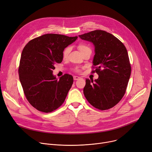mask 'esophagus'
Listing matches in <instances>:
<instances>
[{
    "mask_svg": "<svg viewBox=\"0 0 152 152\" xmlns=\"http://www.w3.org/2000/svg\"><path fill=\"white\" fill-rule=\"evenodd\" d=\"M80 78V77L79 76H75L74 77H73V79H74V80H78V79Z\"/></svg>",
    "mask_w": 152,
    "mask_h": 152,
    "instance_id": "1",
    "label": "esophagus"
}]
</instances>
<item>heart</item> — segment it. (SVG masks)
<instances>
[{
  "mask_svg": "<svg viewBox=\"0 0 152 152\" xmlns=\"http://www.w3.org/2000/svg\"><path fill=\"white\" fill-rule=\"evenodd\" d=\"M77 48L81 52V53H83V52H84L85 50H87V49H91L89 47L87 46V45L84 44H79L77 46ZM69 52V47H66L65 49V50H63V58H66L67 56L68 55V53ZM76 71H79V69H76Z\"/></svg>",
  "mask_w": 152,
  "mask_h": 152,
  "instance_id": "heart-1",
  "label": "heart"
}]
</instances>
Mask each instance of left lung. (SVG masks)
<instances>
[{
    "label": "left lung",
    "instance_id": "left-lung-1",
    "mask_svg": "<svg viewBox=\"0 0 152 152\" xmlns=\"http://www.w3.org/2000/svg\"><path fill=\"white\" fill-rule=\"evenodd\" d=\"M79 37L94 44L93 65L96 69L92 72L99 75L94 82L86 79L84 96L97 109L112 108L123 97L131 76L126 48L118 38L105 31L95 30Z\"/></svg>",
    "mask_w": 152,
    "mask_h": 152
}]
</instances>
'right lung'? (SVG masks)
<instances>
[{"instance_id":"1","label":"right lung","mask_w":152,"mask_h":152,"mask_svg":"<svg viewBox=\"0 0 152 152\" xmlns=\"http://www.w3.org/2000/svg\"><path fill=\"white\" fill-rule=\"evenodd\" d=\"M77 37L46 34L32 39L23 50L18 73L25 96L37 110L50 113L65 101L73 83L65 74L59 80L53 75L55 63L63 60V52Z\"/></svg>"}]
</instances>
